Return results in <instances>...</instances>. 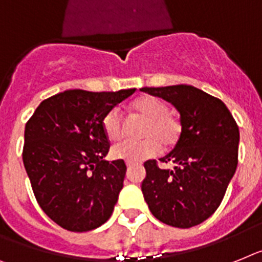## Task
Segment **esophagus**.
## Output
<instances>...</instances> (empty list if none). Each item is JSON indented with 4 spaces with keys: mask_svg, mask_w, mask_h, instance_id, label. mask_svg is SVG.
I'll return each mask as SVG.
<instances>
[{
    "mask_svg": "<svg viewBox=\"0 0 262 262\" xmlns=\"http://www.w3.org/2000/svg\"><path fill=\"white\" fill-rule=\"evenodd\" d=\"M136 162H126V166H127V169H132L133 168V166H136Z\"/></svg>",
    "mask_w": 262,
    "mask_h": 262,
    "instance_id": "esophagus-1",
    "label": "esophagus"
}]
</instances>
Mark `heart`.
I'll list each match as a JSON object with an SVG mask.
<instances>
[{"mask_svg": "<svg viewBox=\"0 0 262 262\" xmlns=\"http://www.w3.org/2000/svg\"><path fill=\"white\" fill-rule=\"evenodd\" d=\"M130 111L146 120L141 141H121L112 148V157L127 162H138L153 157L161 148L168 150L176 146L181 137L182 125L179 117L170 113L164 101L153 96H141L130 104ZM102 130L107 140L117 141L122 135V117L112 109L102 118Z\"/></svg>", "mask_w": 262, "mask_h": 262, "instance_id": "heart-1", "label": "heart"}]
</instances>
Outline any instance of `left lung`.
I'll return each mask as SVG.
<instances>
[{
	"mask_svg": "<svg viewBox=\"0 0 262 262\" xmlns=\"http://www.w3.org/2000/svg\"><path fill=\"white\" fill-rule=\"evenodd\" d=\"M179 111L181 137L160 158L173 169L144 164L141 190L151 214L176 228H192L209 219L220 206L238 164L239 132L223 101L190 85L142 88Z\"/></svg>",
	"mask_w": 262,
	"mask_h": 262,
	"instance_id": "left-lung-1",
	"label": "left lung"
}]
</instances>
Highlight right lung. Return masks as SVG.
Segmentation results:
<instances>
[{
  "mask_svg": "<svg viewBox=\"0 0 262 262\" xmlns=\"http://www.w3.org/2000/svg\"><path fill=\"white\" fill-rule=\"evenodd\" d=\"M136 89H72L43 100L25 126L23 160L45 214L70 232L111 219L124 186V160L106 161L102 118Z\"/></svg>",
  "mask_w": 262,
  "mask_h": 262,
  "instance_id": "1",
  "label": "right lung"
}]
</instances>
